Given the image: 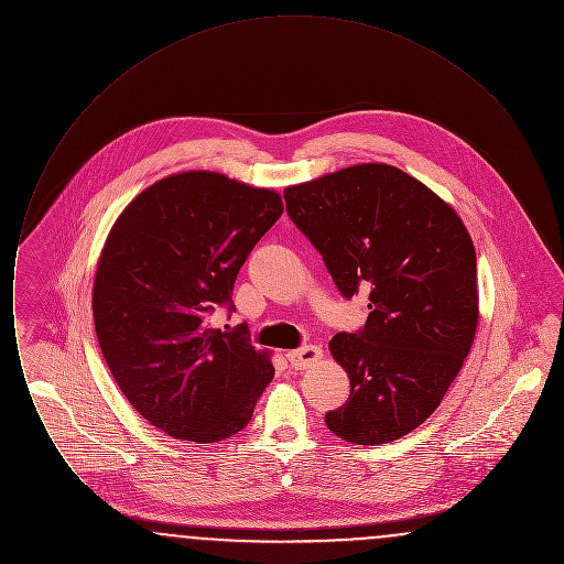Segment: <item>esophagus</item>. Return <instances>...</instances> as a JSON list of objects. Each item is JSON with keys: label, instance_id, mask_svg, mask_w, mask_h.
Instances as JSON below:
<instances>
[{"label": "esophagus", "instance_id": "obj_1", "mask_svg": "<svg viewBox=\"0 0 564 564\" xmlns=\"http://www.w3.org/2000/svg\"><path fill=\"white\" fill-rule=\"evenodd\" d=\"M323 357V350L315 345L302 347V349L290 350L288 352V361L294 366L295 370H306L311 366H315Z\"/></svg>", "mask_w": 564, "mask_h": 564}]
</instances>
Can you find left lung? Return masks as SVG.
<instances>
[{"label":"left lung","instance_id":"1","mask_svg":"<svg viewBox=\"0 0 564 564\" xmlns=\"http://www.w3.org/2000/svg\"><path fill=\"white\" fill-rule=\"evenodd\" d=\"M283 196L340 294L370 288L364 332L329 340L350 395L325 425L359 446L400 440L435 412L474 345V241L444 198L384 162L352 164Z\"/></svg>","mask_w":564,"mask_h":564}]
</instances>
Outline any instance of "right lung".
<instances>
[{
  "mask_svg": "<svg viewBox=\"0 0 564 564\" xmlns=\"http://www.w3.org/2000/svg\"><path fill=\"white\" fill-rule=\"evenodd\" d=\"M283 214L281 194L215 171L166 175L118 215L93 281L109 372L154 427L196 444L245 430L274 378L247 325H212L247 256Z\"/></svg>",
  "mask_w": 564,
  "mask_h": 564,
  "instance_id": "add662e5",
  "label": "right lung"
}]
</instances>
